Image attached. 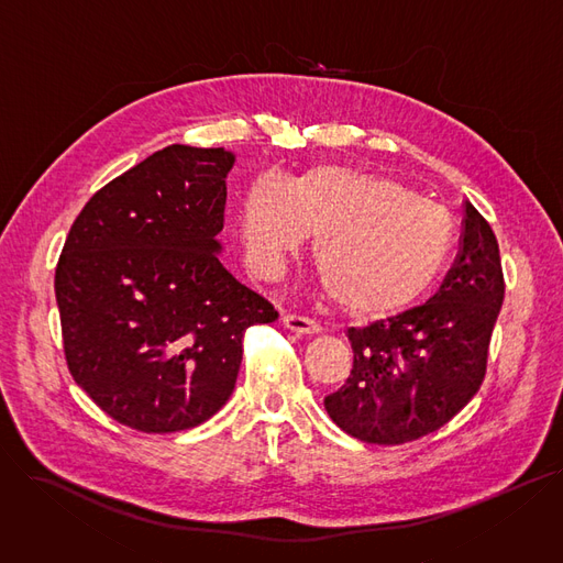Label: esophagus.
I'll use <instances>...</instances> for the list:
<instances>
[{"mask_svg": "<svg viewBox=\"0 0 563 563\" xmlns=\"http://www.w3.org/2000/svg\"><path fill=\"white\" fill-rule=\"evenodd\" d=\"M282 324H284L288 331L297 333V335H316V333H320V324H318V322L308 320V318H299V316H290V313H286V316L282 318Z\"/></svg>", "mask_w": 563, "mask_h": 563, "instance_id": "1", "label": "esophagus"}]
</instances>
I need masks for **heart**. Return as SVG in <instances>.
Listing matches in <instances>:
<instances>
[{
    "mask_svg": "<svg viewBox=\"0 0 563 563\" xmlns=\"http://www.w3.org/2000/svg\"><path fill=\"white\" fill-rule=\"evenodd\" d=\"M250 268L273 275L316 234L313 262L335 303L353 318L400 313L445 268L452 219L405 185L353 167L316 165L295 180L264 172L241 201Z\"/></svg>",
    "mask_w": 563,
    "mask_h": 563,
    "instance_id": "heart-1",
    "label": "heart"
}]
</instances>
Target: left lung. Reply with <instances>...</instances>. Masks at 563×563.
<instances>
[{"label":"left lung","mask_w":563,"mask_h":563,"mask_svg":"<svg viewBox=\"0 0 563 563\" xmlns=\"http://www.w3.org/2000/svg\"><path fill=\"white\" fill-rule=\"evenodd\" d=\"M504 271L489 223L467 201L461 253L427 303L349 329L353 368L324 398L353 439L400 445L441 429L481 389L504 303Z\"/></svg>","instance_id":"8db88e82"}]
</instances>
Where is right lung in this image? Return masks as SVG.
<instances>
[{"label":"right lung","mask_w":563,"mask_h":563,"mask_svg":"<svg viewBox=\"0 0 563 563\" xmlns=\"http://www.w3.org/2000/svg\"><path fill=\"white\" fill-rule=\"evenodd\" d=\"M223 147L169 145L98 190L55 268L74 380L113 420L169 433L234 391L247 327L279 318L221 264Z\"/></svg>","instance_id":"obj_1"}]
</instances>
